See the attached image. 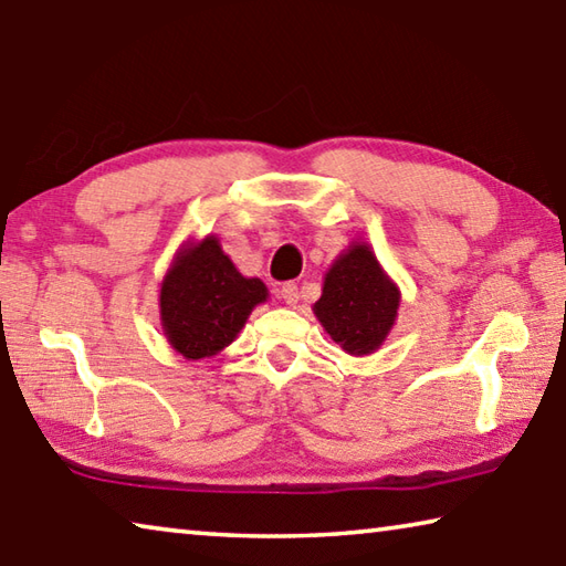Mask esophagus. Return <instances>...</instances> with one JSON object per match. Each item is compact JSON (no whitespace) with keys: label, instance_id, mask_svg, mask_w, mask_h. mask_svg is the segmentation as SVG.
<instances>
[{"label":"esophagus","instance_id":"34e87169","mask_svg":"<svg viewBox=\"0 0 566 566\" xmlns=\"http://www.w3.org/2000/svg\"><path fill=\"white\" fill-rule=\"evenodd\" d=\"M280 296L286 304H296V302H300V290H296L294 282H286V284L280 286Z\"/></svg>","mask_w":566,"mask_h":566}]
</instances>
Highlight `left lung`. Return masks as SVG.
<instances>
[{
    "mask_svg": "<svg viewBox=\"0 0 566 566\" xmlns=\"http://www.w3.org/2000/svg\"><path fill=\"white\" fill-rule=\"evenodd\" d=\"M399 286L381 270L369 244L352 242L324 274L314 314L339 347L361 357L381 347L395 327Z\"/></svg>",
    "mask_w": 566,
    "mask_h": 566,
    "instance_id": "8db88e82",
    "label": "left lung"
}]
</instances>
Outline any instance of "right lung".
<instances>
[{
  "mask_svg": "<svg viewBox=\"0 0 566 566\" xmlns=\"http://www.w3.org/2000/svg\"><path fill=\"white\" fill-rule=\"evenodd\" d=\"M266 296L264 282L239 274L219 239L209 234L181 247L167 270L159 292L161 329L185 359L214 357L237 339Z\"/></svg>",
  "mask_w": 566,
  "mask_h": 566,
  "instance_id": "1",
  "label": "right lung"
}]
</instances>
